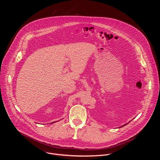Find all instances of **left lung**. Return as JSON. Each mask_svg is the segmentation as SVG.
Instances as JSON below:
<instances>
[{
    "label": "left lung",
    "mask_w": 160,
    "mask_h": 160,
    "mask_svg": "<svg viewBox=\"0 0 160 160\" xmlns=\"http://www.w3.org/2000/svg\"><path fill=\"white\" fill-rule=\"evenodd\" d=\"M127 124H128V123H127V124H125V125H123V126H122V127H123V126H125V125H127Z\"/></svg>",
    "instance_id": "1"
}]
</instances>
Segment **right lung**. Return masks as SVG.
<instances>
[{"mask_svg":"<svg viewBox=\"0 0 160 160\" xmlns=\"http://www.w3.org/2000/svg\"><path fill=\"white\" fill-rule=\"evenodd\" d=\"M55 122H52L51 123H55Z\"/></svg>","mask_w":160,"mask_h":160,"instance_id":"1","label":"right lung"}]
</instances>
